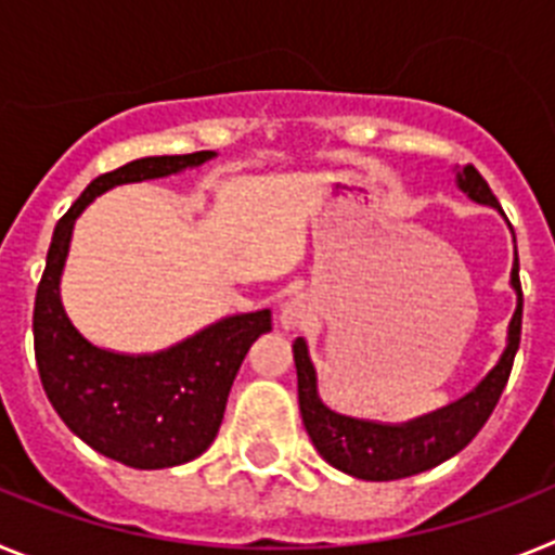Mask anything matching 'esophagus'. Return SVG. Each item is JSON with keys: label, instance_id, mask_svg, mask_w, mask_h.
Segmentation results:
<instances>
[{"label": "esophagus", "instance_id": "obj_1", "mask_svg": "<svg viewBox=\"0 0 555 555\" xmlns=\"http://www.w3.org/2000/svg\"><path fill=\"white\" fill-rule=\"evenodd\" d=\"M302 317H306V313H302L300 302H288V306L283 308V325L286 327H297L302 322Z\"/></svg>", "mask_w": 555, "mask_h": 555}]
</instances>
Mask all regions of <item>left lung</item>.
Here are the masks:
<instances>
[{
	"label": "left lung",
	"mask_w": 555,
	"mask_h": 555,
	"mask_svg": "<svg viewBox=\"0 0 555 555\" xmlns=\"http://www.w3.org/2000/svg\"><path fill=\"white\" fill-rule=\"evenodd\" d=\"M459 185L467 191L475 203L498 205L489 183L480 178V171L467 166L459 175ZM514 233V230H512ZM512 286L517 288V311L508 325V347L500 358V364L480 380L475 391L461 397L459 403L428 416H420L405 425H377L352 420L327 409L317 395V372H313L308 347L302 338L294 341V364H297V395H300V414L313 448L320 450L322 459L341 473L361 480H397L409 475L425 473L467 448L475 439L489 414L498 405L500 395L506 389L512 375L514 356L519 347V331H522V286H519V258H514Z\"/></svg>",
	"instance_id": "obj_1"
}]
</instances>
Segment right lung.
I'll return each instance as SVG.
<instances>
[{"mask_svg":"<svg viewBox=\"0 0 555 555\" xmlns=\"http://www.w3.org/2000/svg\"><path fill=\"white\" fill-rule=\"evenodd\" d=\"M214 152L141 158L88 183L61 217L47 253L33 311L36 364L49 403L88 448L135 469H164L197 459L222 425L230 386L249 345L272 331V313L228 317L155 356H119L75 331L61 306L57 281L82 208L121 183L166 178L199 166Z\"/></svg>","mask_w":555,"mask_h":555,"instance_id":"obj_1","label":"right lung"}]
</instances>
